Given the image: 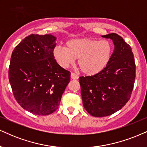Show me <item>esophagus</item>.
Here are the masks:
<instances>
[{"instance_id":"obj_1","label":"esophagus","mask_w":147,"mask_h":147,"mask_svg":"<svg viewBox=\"0 0 147 147\" xmlns=\"http://www.w3.org/2000/svg\"><path fill=\"white\" fill-rule=\"evenodd\" d=\"M71 78L73 79V80H77V79H78V76L75 73H71Z\"/></svg>"}]
</instances>
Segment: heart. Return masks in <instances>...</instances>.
Wrapping results in <instances>:
<instances>
[{"instance_id": "1", "label": "heart", "mask_w": 147, "mask_h": 147, "mask_svg": "<svg viewBox=\"0 0 147 147\" xmlns=\"http://www.w3.org/2000/svg\"><path fill=\"white\" fill-rule=\"evenodd\" d=\"M113 46L107 40L83 38L71 39L66 47L58 46L53 49V56L63 68L72 65L76 59L80 69L87 75H94L102 71L111 59Z\"/></svg>"}]
</instances>
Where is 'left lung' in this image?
Returning <instances> with one entry per match:
<instances>
[{
  "instance_id": "1",
  "label": "left lung",
  "mask_w": 147,
  "mask_h": 147,
  "mask_svg": "<svg viewBox=\"0 0 147 147\" xmlns=\"http://www.w3.org/2000/svg\"><path fill=\"white\" fill-rule=\"evenodd\" d=\"M114 51L107 67L91 76L79 78L83 106L94 117L108 116L129 100L136 78V63L131 47L120 36L111 33Z\"/></svg>"
}]
</instances>
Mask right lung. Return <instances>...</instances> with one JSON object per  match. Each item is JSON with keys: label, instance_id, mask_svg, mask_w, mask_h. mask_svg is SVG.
Here are the masks:
<instances>
[{"label": "right lung", "instance_id": "obj_1", "mask_svg": "<svg viewBox=\"0 0 147 147\" xmlns=\"http://www.w3.org/2000/svg\"><path fill=\"white\" fill-rule=\"evenodd\" d=\"M56 38L51 34H31L13 49L9 80L17 102L38 115H49L59 106L70 81V71L53 56Z\"/></svg>", "mask_w": 147, "mask_h": 147}]
</instances>
